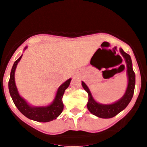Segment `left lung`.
Returning a JSON list of instances; mask_svg holds the SVG:
<instances>
[{
    "instance_id": "obj_1",
    "label": "left lung",
    "mask_w": 147,
    "mask_h": 147,
    "mask_svg": "<svg viewBox=\"0 0 147 147\" xmlns=\"http://www.w3.org/2000/svg\"><path fill=\"white\" fill-rule=\"evenodd\" d=\"M120 51L122 56L125 59L127 67V76H128V86L127 90L124 93V96L119 101L111 105H101L97 103L93 98L92 95L90 92L89 88H88L85 82H82L83 88L88 93V102L87 105L88 110L96 116H98L102 119H110L119 114L121 111L125 109L129 105L133 96L135 90V84H136V74L132 69V60L130 56L125 53L122 49H120Z\"/></svg>"
}]
</instances>
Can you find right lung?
I'll return each mask as SVG.
<instances>
[{
  "label": "right lung",
  "instance_id": "1",
  "mask_svg": "<svg viewBox=\"0 0 147 147\" xmlns=\"http://www.w3.org/2000/svg\"><path fill=\"white\" fill-rule=\"evenodd\" d=\"M21 57L19 59H17L13 65L11 74H10L9 81V93L13 100V102L17 108L19 110V111L29 119L39 122H49L56 119L62 113L63 110L64 105L62 103V98L65 90L69 86L71 79L67 80L58 88L54 102L51 105L46 107H31L25 100L20 96L15 82V71L18 62L20 60Z\"/></svg>",
  "mask_w": 147,
  "mask_h": 147
}]
</instances>
